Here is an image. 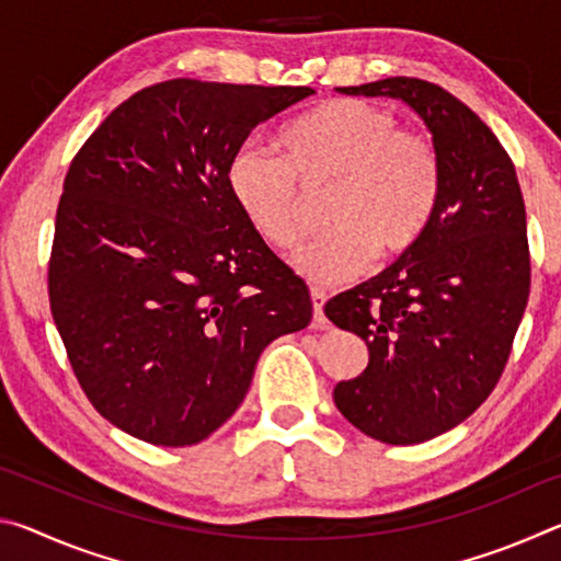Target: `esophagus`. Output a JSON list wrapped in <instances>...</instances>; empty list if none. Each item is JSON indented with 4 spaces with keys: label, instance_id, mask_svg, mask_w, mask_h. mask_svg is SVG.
I'll list each match as a JSON object with an SVG mask.
<instances>
[{
    "label": "esophagus",
    "instance_id": "34e87169",
    "mask_svg": "<svg viewBox=\"0 0 561 561\" xmlns=\"http://www.w3.org/2000/svg\"><path fill=\"white\" fill-rule=\"evenodd\" d=\"M324 304H327V291L311 287V307H314V324L317 327H327Z\"/></svg>",
    "mask_w": 561,
    "mask_h": 561
}]
</instances>
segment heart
Returning <instances> with one entry per match:
<instances>
[{
	"label": "heart",
	"instance_id": "obj_1",
	"mask_svg": "<svg viewBox=\"0 0 561 561\" xmlns=\"http://www.w3.org/2000/svg\"><path fill=\"white\" fill-rule=\"evenodd\" d=\"M282 153L244 144L227 163V187L264 242L291 250L307 232L304 190L331 187V230L294 257L304 277L341 282L421 240L443 193V163L428 138L403 130L391 111L331 99L279 133Z\"/></svg>",
	"mask_w": 561,
	"mask_h": 561
}]
</instances>
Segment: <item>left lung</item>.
<instances>
[{"instance_id": "obj_1", "label": "left lung", "mask_w": 561, "mask_h": 561, "mask_svg": "<svg viewBox=\"0 0 561 561\" xmlns=\"http://www.w3.org/2000/svg\"><path fill=\"white\" fill-rule=\"evenodd\" d=\"M339 91L405 101L443 163L421 240L324 307L368 346L366 371L334 388L339 411L381 443H423L478 411L505 371L531 282L525 201L507 150L453 93L411 76Z\"/></svg>"}]
</instances>
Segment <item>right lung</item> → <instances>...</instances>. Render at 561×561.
<instances>
[{
	"instance_id": "obj_1",
	"label": "right lung",
	"mask_w": 561,
	"mask_h": 561,
	"mask_svg": "<svg viewBox=\"0 0 561 561\" xmlns=\"http://www.w3.org/2000/svg\"><path fill=\"white\" fill-rule=\"evenodd\" d=\"M311 93L153 83L73 156L49 257L51 317L91 405L133 438L205 440L242 403L264 346L311 321L307 284L227 187L247 136Z\"/></svg>"
}]
</instances>
